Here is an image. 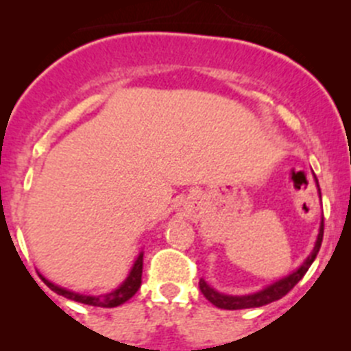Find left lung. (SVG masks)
Listing matches in <instances>:
<instances>
[{
	"mask_svg": "<svg viewBox=\"0 0 351 351\" xmlns=\"http://www.w3.org/2000/svg\"><path fill=\"white\" fill-rule=\"evenodd\" d=\"M318 186V181H317ZM320 191V189H318ZM322 239H324V219L320 223V231H318L317 237V243H315L313 250H311L310 256L306 257V261L300 266V268L292 271L291 275L284 276L280 280L273 282L271 285L265 287L263 291L254 292V294H247V295H228V294H221V292L214 291L210 285L207 284L205 280H200V291L202 294L210 301L214 306L223 308V310H245V308H259L265 306V304L273 303V301L282 300L285 294H287L291 289H294V285L301 280L304 276V273L308 271V268L311 266V263L315 261V257H317L318 250H320V245H322Z\"/></svg>",
	"mask_w": 351,
	"mask_h": 351,
	"instance_id": "8db88e82",
	"label": "left lung"
}]
</instances>
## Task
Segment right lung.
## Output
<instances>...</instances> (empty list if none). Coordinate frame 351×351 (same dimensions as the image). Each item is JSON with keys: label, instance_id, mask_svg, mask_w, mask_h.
I'll return each mask as SVG.
<instances>
[{"label": "right lung", "instance_id": "1", "mask_svg": "<svg viewBox=\"0 0 351 351\" xmlns=\"http://www.w3.org/2000/svg\"><path fill=\"white\" fill-rule=\"evenodd\" d=\"M143 256H144L143 252L137 256L136 263H134V266H132L130 273H128V276L125 278L123 284L106 295L78 294V292L67 291V289H62V287H59V285L51 284V282H48L47 278H43V282L51 289V291L57 292V294H60V295H64V298H67V300L78 301V303H83V304H90V306H101V308L120 306V304H123L125 301L130 300L132 295L139 291L141 280H143Z\"/></svg>", "mask_w": 351, "mask_h": 351}]
</instances>
